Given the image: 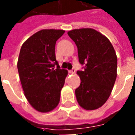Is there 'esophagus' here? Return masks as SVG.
<instances>
[{"mask_svg":"<svg viewBox=\"0 0 135 135\" xmlns=\"http://www.w3.org/2000/svg\"><path fill=\"white\" fill-rule=\"evenodd\" d=\"M75 72H76V69H75L74 68H73L72 69L69 70V73H71V74H74Z\"/></svg>","mask_w":135,"mask_h":135,"instance_id":"1","label":"esophagus"}]
</instances>
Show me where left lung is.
I'll return each mask as SVG.
<instances>
[{"label": "left lung", "mask_w": 135, "mask_h": 135, "mask_svg": "<svg viewBox=\"0 0 135 135\" xmlns=\"http://www.w3.org/2000/svg\"><path fill=\"white\" fill-rule=\"evenodd\" d=\"M78 50L82 70L77 71L81 83L75 90L76 100L86 110L101 107L110 96L116 81L117 57L109 40L93 29L68 32Z\"/></svg>", "instance_id": "1"}]
</instances>
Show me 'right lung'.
Here are the masks:
<instances>
[{"label":"right lung","instance_id":"obj_1","mask_svg":"<svg viewBox=\"0 0 135 135\" xmlns=\"http://www.w3.org/2000/svg\"><path fill=\"white\" fill-rule=\"evenodd\" d=\"M60 30H42L22 45L17 68L25 95L40 112H48L58 105L68 71L56 61V41L64 34Z\"/></svg>","mask_w":135,"mask_h":135}]
</instances>
